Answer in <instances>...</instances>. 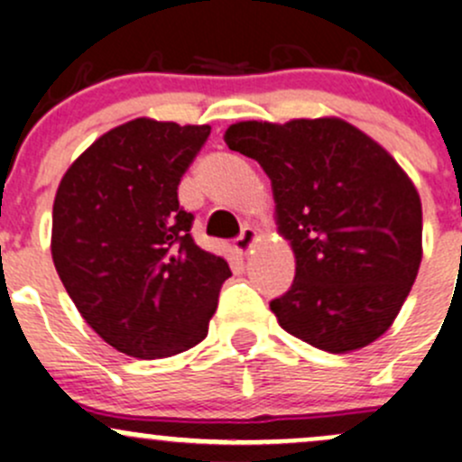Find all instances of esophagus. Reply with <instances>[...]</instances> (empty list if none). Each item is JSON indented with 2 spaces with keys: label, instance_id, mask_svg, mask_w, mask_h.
<instances>
[{
  "label": "esophagus",
  "instance_id": "1",
  "mask_svg": "<svg viewBox=\"0 0 462 462\" xmlns=\"http://www.w3.org/2000/svg\"><path fill=\"white\" fill-rule=\"evenodd\" d=\"M255 240H258V231L251 229V226H245L240 236L236 237V251L237 254H249V249L255 245Z\"/></svg>",
  "mask_w": 462,
  "mask_h": 462
}]
</instances>
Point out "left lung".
<instances>
[{
  "instance_id": "1",
  "label": "left lung",
  "mask_w": 462,
  "mask_h": 462,
  "mask_svg": "<svg viewBox=\"0 0 462 462\" xmlns=\"http://www.w3.org/2000/svg\"><path fill=\"white\" fill-rule=\"evenodd\" d=\"M225 141L267 172L294 251V282L269 303L282 330L326 353L380 339L422 263V204L400 163L337 116L240 121Z\"/></svg>"
}]
</instances>
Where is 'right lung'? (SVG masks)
I'll return each mask as SVG.
<instances>
[{"instance_id": "right-lung-1", "label": "right lung", "mask_w": 462, "mask_h": 462, "mask_svg": "<svg viewBox=\"0 0 462 462\" xmlns=\"http://www.w3.org/2000/svg\"><path fill=\"white\" fill-rule=\"evenodd\" d=\"M208 125L134 118L94 141L53 202L51 255L87 326L118 353L162 359L208 335L222 255L190 237L177 186Z\"/></svg>"}]
</instances>
